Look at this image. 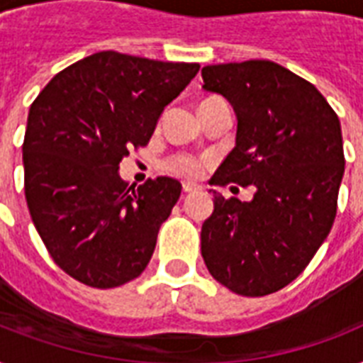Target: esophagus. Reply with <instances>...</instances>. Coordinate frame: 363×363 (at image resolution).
<instances>
[{
  "mask_svg": "<svg viewBox=\"0 0 363 363\" xmlns=\"http://www.w3.org/2000/svg\"><path fill=\"white\" fill-rule=\"evenodd\" d=\"M182 190L186 194L190 192H196V190H199V186L196 184V182H182Z\"/></svg>",
  "mask_w": 363,
  "mask_h": 363,
  "instance_id": "obj_1",
  "label": "esophagus"
}]
</instances>
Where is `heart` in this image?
<instances>
[{"mask_svg":"<svg viewBox=\"0 0 363 363\" xmlns=\"http://www.w3.org/2000/svg\"><path fill=\"white\" fill-rule=\"evenodd\" d=\"M165 169L173 175L194 179V177H199L203 173V162L199 158H194V156H188V154H179V156H173L165 162Z\"/></svg>","mask_w":363,"mask_h":363,"instance_id":"obj_1","label":"heart"}]
</instances>
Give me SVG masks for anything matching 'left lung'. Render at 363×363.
I'll use <instances>...</instances> for the list:
<instances>
[{"mask_svg": "<svg viewBox=\"0 0 363 363\" xmlns=\"http://www.w3.org/2000/svg\"><path fill=\"white\" fill-rule=\"evenodd\" d=\"M201 77L238 115L235 148L211 182L256 186L252 201L213 192L201 256L228 290L267 296L309 265L332 230L345 173L341 124L311 82L269 60L205 65Z\"/></svg>", "mask_w": 363, "mask_h": 363, "instance_id": "8db88e82", "label": "left lung"}]
</instances>
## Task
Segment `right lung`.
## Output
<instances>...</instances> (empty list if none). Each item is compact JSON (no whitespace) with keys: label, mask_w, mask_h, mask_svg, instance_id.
I'll use <instances>...</instances> for the list:
<instances>
[{"label":"right lung","mask_w":363,"mask_h":363,"mask_svg":"<svg viewBox=\"0 0 363 363\" xmlns=\"http://www.w3.org/2000/svg\"><path fill=\"white\" fill-rule=\"evenodd\" d=\"M198 71L104 50L60 71L31 104L26 201L48 254L75 281L122 286L150 262L182 186L158 177L128 188L118 165L150 141L165 105Z\"/></svg>","instance_id":"1"}]
</instances>
